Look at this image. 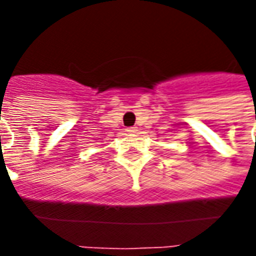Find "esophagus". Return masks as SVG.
I'll use <instances>...</instances> for the list:
<instances>
[{
	"label": "esophagus",
	"instance_id": "1",
	"mask_svg": "<svg viewBox=\"0 0 256 256\" xmlns=\"http://www.w3.org/2000/svg\"><path fill=\"white\" fill-rule=\"evenodd\" d=\"M128 133H136V132H137V128H128Z\"/></svg>",
	"mask_w": 256,
	"mask_h": 256
}]
</instances>
